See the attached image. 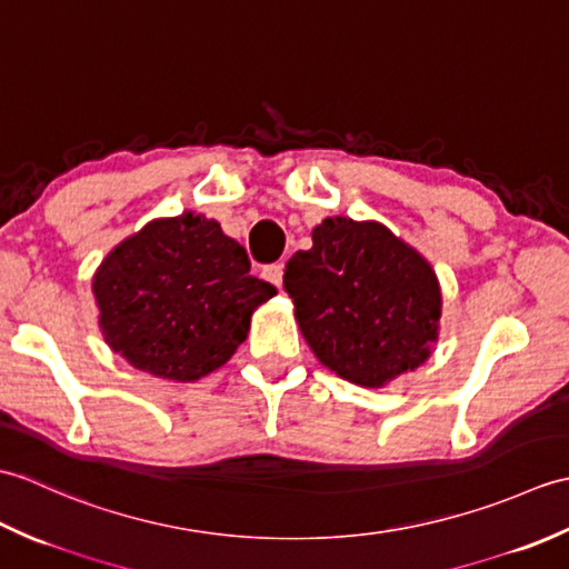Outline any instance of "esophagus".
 Returning a JSON list of instances; mask_svg holds the SVG:
<instances>
[{"mask_svg":"<svg viewBox=\"0 0 569 569\" xmlns=\"http://www.w3.org/2000/svg\"><path fill=\"white\" fill-rule=\"evenodd\" d=\"M263 278L269 283H273L276 288L281 286V281H283V261H276V263L263 266Z\"/></svg>","mask_w":569,"mask_h":569,"instance_id":"34e87169","label":"esophagus"}]
</instances>
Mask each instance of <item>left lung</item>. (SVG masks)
<instances>
[{
	"label": "left lung",
	"instance_id": "8db88e82",
	"mask_svg": "<svg viewBox=\"0 0 569 569\" xmlns=\"http://www.w3.org/2000/svg\"><path fill=\"white\" fill-rule=\"evenodd\" d=\"M283 291L316 357L359 386L413 371L438 340V278L377 222L328 217L312 229V247L288 259Z\"/></svg>",
	"mask_w": 569,
	"mask_h": 569
}]
</instances>
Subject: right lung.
I'll list each match as a JSON object with an SVG mask.
<instances>
[{"mask_svg":"<svg viewBox=\"0 0 569 569\" xmlns=\"http://www.w3.org/2000/svg\"><path fill=\"white\" fill-rule=\"evenodd\" d=\"M249 269L244 247L202 214L143 227L94 273L107 345L153 377H204L244 342L253 308L276 296Z\"/></svg>","mask_w":569,"mask_h":569,"instance_id":"right-lung-1","label":"right lung"}]
</instances>
